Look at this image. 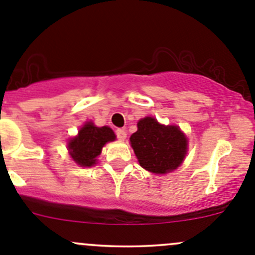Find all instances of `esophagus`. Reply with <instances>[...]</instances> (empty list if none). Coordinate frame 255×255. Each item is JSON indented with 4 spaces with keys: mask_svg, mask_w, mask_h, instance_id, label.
Listing matches in <instances>:
<instances>
[{
    "mask_svg": "<svg viewBox=\"0 0 255 255\" xmlns=\"http://www.w3.org/2000/svg\"><path fill=\"white\" fill-rule=\"evenodd\" d=\"M116 135L120 140H125L126 137H127V133H126L125 129H117L116 130Z\"/></svg>",
    "mask_w": 255,
    "mask_h": 255,
    "instance_id": "obj_1",
    "label": "esophagus"
}]
</instances>
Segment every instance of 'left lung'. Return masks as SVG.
Listing matches in <instances>:
<instances>
[{"mask_svg": "<svg viewBox=\"0 0 255 255\" xmlns=\"http://www.w3.org/2000/svg\"><path fill=\"white\" fill-rule=\"evenodd\" d=\"M138 130L130 135V144L140 166L154 174H165L184 160L187 139L176 126H163L153 117L138 122Z\"/></svg>", "mask_w": 255, "mask_h": 255, "instance_id": "1", "label": "left lung"}]
</instances>
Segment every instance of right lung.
Instances as JSON below:
<instances>
[{"mask_svg":"<svg viewBox=\"0 0 255 255\" xmlns=\"http://www.w3.org/2000/svg\"><path fill=\"white\" fill-rule=\"evenodd\" d=\"M115 139L116 135L110 127H96L94 123L87 122L79 130V134L69 142V151L80 166H92L96 164L102 146Z\"/></svg>","mask_w":255,"mask_h":255,"instance_id":"add662e5","label":"right lung"}]
</instances>
